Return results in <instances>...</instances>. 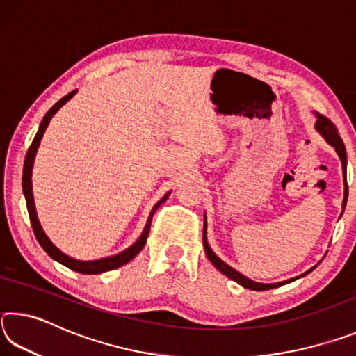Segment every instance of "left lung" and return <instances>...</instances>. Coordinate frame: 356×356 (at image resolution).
<instances>
[{
	"instance_id": "left-lung-1",
	"label": "left lung",
	"mask_w": 356,
	"mask_h": 356,
	"mask_svg": "<svg viewBox=\"0 0 356 356\" xmlns=\"http://www.w3.org/2000/svg\"><path fill=\"white\" fill-rule=\"evenodd\" d=\"M316 116H317V120H316V130L325 138V141H327V143L330 144V146L334 147V150H336L337 155H339V159H341L342 170H344V186H346V188H344V201H342V209H344L346 204H347V196H348V186H347V182H346V170H347L346 146H344V143H342L339 134H337V129L334 127V124L331 122V120H330L328 118L322 116V114L316 113ZM204 220H206V216H204ZM206 226H207V225H206V222H204L202 240H204V250H206L207 259L215 265L216 268L220 270V272H221L222 275H226L227 278H231L232 281L238 282L240 286H243L245 289H250V291H268V289H275V287L284 286V284H287V282H292V281L297 280V278H292V280H287V281H282V282H275V284H264V282H256V281H252V280H250V278H246V276H243L242 273H238L237 270H234V268L231 267V265H227L226 262H222L221 259H220L218 256H216L215 252L212 251V248H210V245H209V242H207V237H206V236H207ZM312 270H314V267L309 268L306 273L300 275L298 278H301V276H305V275H308L309 272H312Z\"/></svg>"
}]
</instances>
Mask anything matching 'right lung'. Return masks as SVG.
Segmentation results:
<instances>
[{
	"mask_svg": "<svg viewBox=\"0 0 356 356\" xmlns=\"http://www.w3.org/2000/svg\"><path fill=\"white\" fill-rule=\"evenodd\" d=\"M76 91H72L70 94L64 95V97L56 102L55 105H53L50 110L47 111V114L42 119V122L39 125V130L38 134H35L34 140L31 143V146H29L26 156H25V166H23V195H25V200H26V207H28V213H29V220H31V226H33V231H34V236L38 238V242L40 243L42 248L45 250V252L51 259H55L59 264L65 265V267L74 270V272L78 273H83V275H99V273H104V272H110V270H114L120 267V265L130 262L131 259H134L138 252H140L144 245H146V240L149 236V231H150V222H152V216L155 213V210L159 209L161 204H163L168 196H170L171 191H168L166 195L161 197V200L155 204L154 209L150 210V215L147 218L146 226H144V231L140 237H138L136 242L129 246L127 250L119 252L116 256H110V257H104V259H97V261H78V259L70 257L67 254H64V252L56 248L55 245L51 243V240L47 237V234L44 232V229L40 226V221L38 218V212H35V206H34V196H33V182H31V176H33V165H34V159H35V154H38V149H39V144L42 136L45 134V129L48 127V124H50V120L53 118V114H55L59 108H61L65 102H69L72 97H74Z\"/></svg>",
	"mask_w": 356,
	"mask_h": 356,
	"instance_id": "right-lung-1",
	"label": "right lung"
}]
</instances>
